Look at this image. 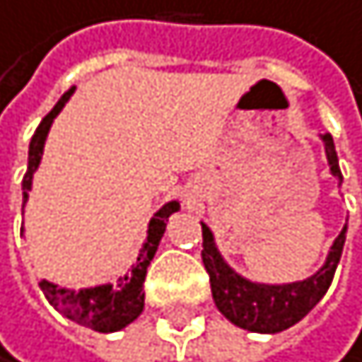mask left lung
<instances>
[{"instance_id": "obj_1", "label": "left lung", "mask_w": 362, "mask_h": 362, "mask_svg": "<svg viewBox=\"0 0 362 362\" xmlns=\"http://www.w3.org/2000/svg\"><path fill=\"white\" fill-rule=\"evenodd\" d=\"M326 157H329L331 173L342 180L338 155L331 134H324ZM346 239V226L331 246L326 264L315 276L301 283L290 285H260L237 276L228 267L214 246V237L209 228L203 223V264L209 274L212 296L216 308L221 310L235 326H242L253 333H278L294 326L299 320L320 303V299L329 290V285L338 269L342 246Z\"/></svg>"}]
</instances>
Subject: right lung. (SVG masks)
<instances>
[{"label":"right lung","instance_id":"obj_1","mask_svg":"<svg viewBox=\"0 0 362 362\" xmlns=\"http://www.w3.org/2000/svg\"><path fill=\"white\" fill-rule=\"evenodd\" d=\"M72 86L70 90H66L61 95V100L54 105V109L40 120V125L36 129V134L31 136L29 144V166L27 173L22 177V198L27 203L29 192H31V177L33 170L40 164V155H42V146H45V136L49 132V125L54 116L63 109V105L68 102V98L72 95ZM22 203V207H24ZM180 205L175 203H166L159 212L153 216V221L148 226V242L141 248V253L136 257V264L132 267V272L125 274L123 278H118L116 287L114 285H100V287H90V290H79L72 292L66 290V287H57L47 281H38L42 294L47 296V301L61 310L63 315H68L70 320H75L81 326H88L93 331L100 333H111V331H120L125 329L127 324H132L136 317L144 313V281H146V272L150 267V260L155 257V251L159 246V239H162L164 230H166V221L168 216L177 212Z\"/></svg>","mask_w":362,"mask_h":362}]
</instances>
